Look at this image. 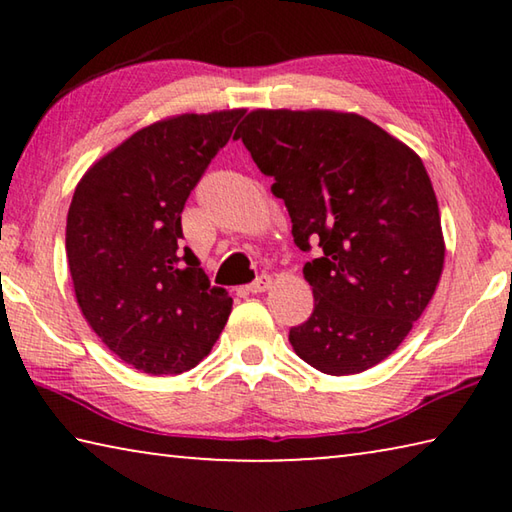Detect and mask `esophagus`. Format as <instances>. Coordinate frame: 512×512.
Segmentation results:
<instances>
[{
  "instance_id": "esophagus-1",
  "label": "esophagus",
  "mask_w": 512,
  "mask_h": 512,
  "mask_svg": "<svg viewBox=\"0 0 512 512\" xmlns=\"http://www.w3.org/2000/svg\"><path fill=\"white\" fill-rule=\"evenodd\" d=\"M271 284H273L271 277L259 275L253 284H248V293H264V291L271 289Z\"/></svg>"
}]
</instances>
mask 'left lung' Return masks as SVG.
I'll use <instances>...</instances> for the list:
<instances>
[{
    "mask_svg": "<svg viewBox=\"0 0 512 512\" xmlns=\"http://www.w3.org/2000/svg\"><path fill=\"white\" fill-rule=\"evenodd\" d=\"M275 183L300 250L309 320L291 327L302 361L357 375L400 348L445 264L438 201L420 155L370 119L339 110L248 112L235 133Z\"/></svg>",
    "mask_w": 512,
    "mask_h": 512,
    "instance_id": "8db88e82",
    "label": "left lung"
}]
</instances>
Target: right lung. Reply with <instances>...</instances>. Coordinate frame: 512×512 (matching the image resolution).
<instances>
[{
	"label": "right lung",
	"instance_id": "1",
	"mask_svg": "<svg viewBox=\"0 0 512 512\" xmlns=\"http://www.w3.org/2000/svg\"><path fill=\"white\" fill-rule=\"evenodd\" d=\"M246 110L167 117L133 133L83 173L65 250L83 318L146 375H180L210 354L232 298L180 250L185 201Z\"/></svg>",
	"mask_w": 512,
	"mask_h": 512
}]
</instances>
